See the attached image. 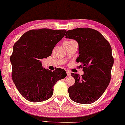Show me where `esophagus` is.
<instances>
[{
    "mask_svg": "<svg viewBox=\"0 0 125 125\" xmlns=\"http://www.w3.org/2000/svg\"><path fill=\"white\" fill-rule=\"evenodd\" d=\"M66 75H67V76H70L71 75V73L69 72V71H66Z\"/></svg>",
    "mask_w": 125,
    "mask_h": 125,
    "instance_id": "1",
    "label": "esophagus"
}]
</instances>
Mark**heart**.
I'll list each match as a JSON object with an SVG mask.
<instances>
[{"instance_id":"obj_1","label":"heart","mask_w":125,"mask_h":125,"mask_svg":"<svg viewBox=\"0 0 125 125\" xmlns=\"http://www.w3.org/2000/svg\"><path fill=\"white\" fill-rule=\"evenodd\" d=\"M75 42L74 41H73V40H70V41H66L64 43H71L72 42Z\"/></svg>"}]
</instances>
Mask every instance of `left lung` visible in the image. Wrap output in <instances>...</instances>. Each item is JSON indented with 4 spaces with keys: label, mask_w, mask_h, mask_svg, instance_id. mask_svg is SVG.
<instances>
[{
    "label": "left lung",
    "mask_w": 125,
    "mask_h": 125,
    "mask_svg": "<svg viewBox=\"0 0 125 125\" xmlns=\"http://www.w3.org/2000/svg\"><path fill=\"white\" fill-rule=\"evenodd\" d=\"M65 38L73 39L79 43V56L76 62L84 74L71 73L75 83L68 88L73 101L91 104L103 95L111 80L114 58L110 44L98 31L91 28L68 30Z\"/></svg>",
    "instance_id": "1"
}]
</instances>
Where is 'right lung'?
<instances>
[{
    "label": "right lung",
    "mask_w": 125,
    "mask_h": 125,
    "mask_svg": "<svg viewBox=\"0 0 125 125\" xmlns=\"http://www.w3.org/2000/svg\"><path fill=\"white\" fill-rule=\"evenodd\" d=\"M65 30L49 29L30 30L15 43L10 57L12 79L26 99L31 102L48 100L53 86L66 76L65 71L43 68L41 60L51 56L54 47L64 37Z\"/></svg>",
    "instance_id": "1"
}]
</instances>
